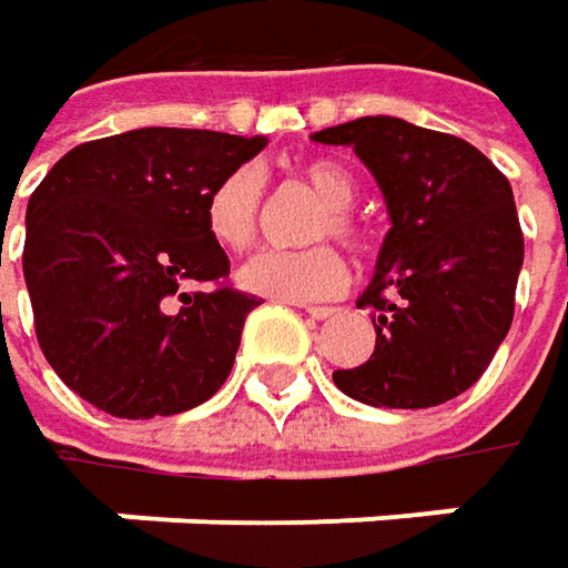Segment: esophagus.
Masks as SVG:
<instances>
[{
  "label": "esophagus",
  "mask_w": 568,
  "mask_h": 568,
  "mask_svg": "<svg viewBox=\"0 0 568 568\" xmlns=\"http://www.w3.org/2000/svg\"><path fill=\"white\" fill-rule=\"evenodd\" d=\"M308 317H314V321H327V317H333L336 314V308H327V305H308Z\"/></svg>",
  "instance_id": "1"
}]
</instances>
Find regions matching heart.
<instances>
[{"label": "heart", "mask_w": 568, "mask_h": 568, "mask_svg": "<svg viewBox=\"0 0 568 568\" xmlns=\"http://www.w3.org/2000/svg\"><path fill=\"white\" fill-rule=\"evenodd\" d=\"M298 181L324 196L308 237L336 235L346 247L358 251L365 244V229L349 212L356 200V184L343 164L331 159H308L295 168ZM263 206V178L257 168H235L212 186L203 206V222L210 237L222 247L241 254L254 244ZM237 285L260 298L273 302H324L339 295L346 285V263L331 244H311L305 251H263L237 270Z\"/></svg>", "instance_id": "1"}]
</instances>
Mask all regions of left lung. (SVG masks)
<instances>
[{"label":"left lung","mask_w":568,"mask_h":568,"mask_svg":"<svg viewBox=\"0 0 568 568\" xmlns=\"http://www.w3.org/2000/svg\"><path fill=\"white\" fill-rule=\"evenodd\" d=\"M311 139L353 145L390 215L375 276L356 302L375 314V353L333 372V384L387 409L464 394L515 314L525 237L506 174L470 142L400 116H358Z\"/></svg>","instance_id":"1"}]
</instances>
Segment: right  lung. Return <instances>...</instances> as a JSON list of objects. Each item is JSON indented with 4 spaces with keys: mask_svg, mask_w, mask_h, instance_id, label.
Listing matches in <instances>:
<instances>
[{
    "mask_svg": "<svg viewBox=\"0 0 568 568\" xmlns=\"http://www.w3.org/2000/svg\"><path fill=\"white\" fill-rule=\"evenodd\" d=\"M266 136L145 126L65 152L28 200L24 283L47 362L120 419L200 407L235 365L237 292L203 206ZM215 290L190 293L186 284Z\"/></svg>",
    "mask_w": 568,
    "mask_h": 568,
    "instance_id": "right-lung-1",
    "label": "right lung"
}]
</instances>
